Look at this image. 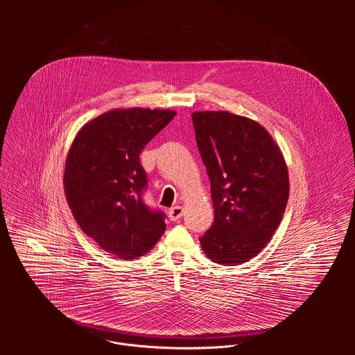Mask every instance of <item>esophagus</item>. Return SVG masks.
<instances>
[{"mask_svg": "<svg viewBox=\"0 0 355 355\" xmlns=\"http://www.w3.org/2000/svg\"><path fill=\"white\" fill-rule=\"evenodd\" d=\"M183 216V207L182 206H175L168 211V217L171 221H178Z\"/></svg>", "mask_w": 355, "mask_h": 355, "instance_id": "esophagus-1", "label": "esophagus"}]
</instances>
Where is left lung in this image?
Segmentation results:
<instances>
[{"instance_id":"1","label":"left lung","mask_w":355,"mask_h":355,"mask_svg":"<svg viewBox=\"0 0 355 355\" xmlns=\"http://www.w3.org/2000/svg\"><path fill=\"white\" fill-rule=\"evenodd\" d=\"M191 117L214 207V223L200 239L202 250L216 263L248 262L270 242L287 206L283 153L249 117L225 110Z\"/></svg>"}]
</instances>
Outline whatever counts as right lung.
<instances>
[{"label":"right lung","instance_id":"obj_1","mask_svg":"<svg viewBox=\"0 0 355 355\" xmlns=\"http://www.w3.org/2000/svg\"><path fill=\"white\" fill-rule=\"evenodd\" d=\"M175 116L171 109H112L76 134L64 191L82 231L106 253L134 259L164 234V213L142 201L148 178L139 154Z\"/></svg>","mask_w":355,"mask_h":355}]
</instances>
